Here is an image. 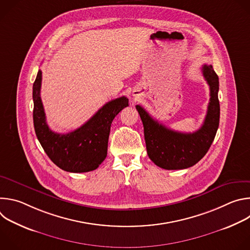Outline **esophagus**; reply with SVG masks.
Returning a JSON list of instances; mask_svg holds the SVG:
<instances>
[{
	"instance_id": "obj_1",
	"label": "esophagus",
	"mask_w": 250,
	"mask_h": 250,
	"mask_svg": "<svg viewBox=\"0 0 250 250\" xmlns=\"http://www.w3.org/2000/svg\"><path fill=\"white\" fill-rule=\"evenodd\" d=\"M138 96H139V95H138V94H136V93H134V94H133V97H134V99H135V100H137Z\"/></svg>"
}]
</instances>
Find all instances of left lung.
<instances>
[{
  "label": "left lung",
  "instance_id": "1",
  "mask_svg": "<svg viewBox=\"0 0 250 250\" xmlns=\"http://www.w3.org/2000/svg\"><path fill=\"white\" fill-rule=\"evenodd\" d=\"M202 72L209 87V102L204 124L198 130L192 133L172 130L155 121L141 105H135L144 124L147 154L160 168L178 170L195 165L215 139L220 124L219 77L211 65L205 64Z\"/></svg>",
  "mask_w": 250,
  "mask_h": 250
}]
</instances>
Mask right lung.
I'll return each mask as SVG.
<instances>
[{"instance_id":"right-lung-1","label":"right lung","mask_w":250,"mask_h":250,"mask_svg":"<svg viewBox=\"0 0 250 250\" xmlns=\"http://www.w3.org/2000/svg\"><path fill=\"white\" fill-rule=\"evenodd\" d=\"M42 77L39 70L32 87L33 125L45 153L67 172L83 173L97 169L106 157L112 122L128 105V99L124 96L108 102L82 126L61 134L52 131L46 124L41 98Z\"/></svg>"}]
</instances>
